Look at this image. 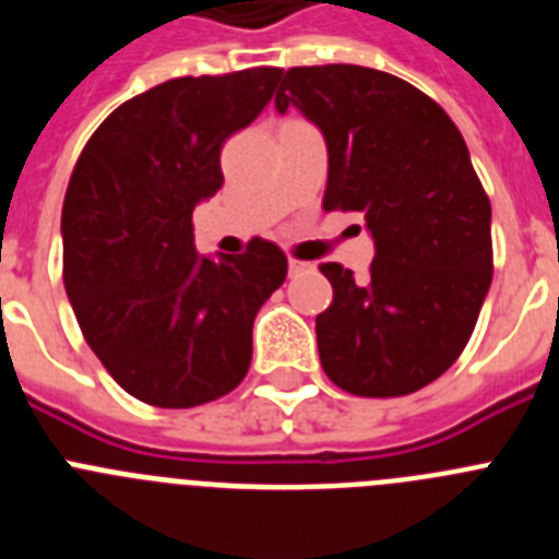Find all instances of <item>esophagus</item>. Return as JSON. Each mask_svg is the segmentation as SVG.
<instances>
[{
	"instance_id": "34e87169",
	"label": "esophagus",
	"mask_w": 559,
	"mask_h": 559,
	"mask_svg": "<svg viewBox=\"0 0 559 559\" xmlns=\"http://www.w3.org/2000/svg\"><path fill=\"white\" fill-rule=\"evenodd\" d=\"M305 269H310V263H305V260H294V257H290L288 260L290 274H299V271H305Z\"/></svg>"
}]
</instances>
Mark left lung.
Masks as SVG:
<instances>
[{
  "instance_id": "1",
  "label": "left lung",
  "mask_w": 559,
  "mask_h": 559,
  "mask_svg": "<svg viewBox=\"0 0 559 559\" xmlns=\"http://www.w3.org/2000/svg\"><path fill=\"white\" fill-rule=\"evenodd\" d=\"M328 142L324 212H360L367 280L322 263L333 302L316 316L319 358L358 397H403L448 372L492 283L490 199L439 103L389 72L294 67L276 92Z\"/></svg>"
}]
</instances>
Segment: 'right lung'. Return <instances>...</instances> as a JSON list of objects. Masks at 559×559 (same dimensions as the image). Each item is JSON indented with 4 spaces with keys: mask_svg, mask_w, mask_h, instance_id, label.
Masks as SVG:
<instances>
[{
    "mask_svg": "<svg viewBox=\"0 0 559 559\" xmlns=\"http://www.w3.org/2000/svg\"><path fill=\"white\" fill-rule=\"evenodd\" d=\"M283 75L173 78L114 108L83 147L61 212L63 285L92 353L147 406L229 394L251 364L257 310L288 260L254 237L201 257L192 210L224 185L221 147L257 120Z\"/></svg>",
    "mask_w": 559,
    "mask_h": 559,
    "instance_id": "right-lung-1",
    "label": "right lung"
}]
</instances>
